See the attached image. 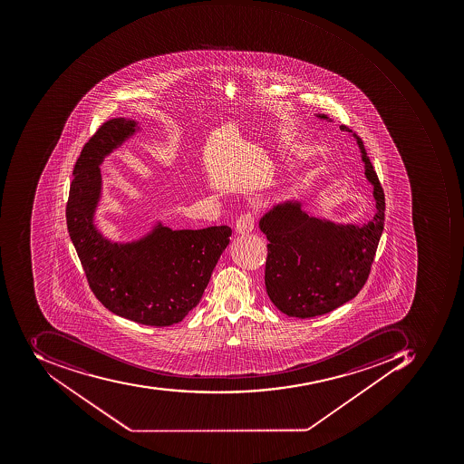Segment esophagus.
Returning a JSON list of instances; mask_svg holds the SVG:
<instances>
[{
	"label": "esophagus",
	"instance_id": "1",
	"mask_svg": "<svg viewBox=\"0 0 464 464\" xmlns=\"http://www.w3.org/2000/svg\"><path fill=\"white\" fill-rule=\"evenodd\" d=\"M253 227H255V219H253L252 214L240 215L239 219L237 221V225H235V234H249V232H252Z\"/></svg>",
	"mask_w": 464,
	"mask_h": 464
}]
</instances>
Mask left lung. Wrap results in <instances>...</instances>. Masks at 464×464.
Here are the masks:
<instances>
[{
    "mask_svg": "<svg viewBox=\"0 0 464 464\" xmlns=\"http://www.w3.org/2000/svg\"><path fill=\"white\" fill-rule=\"evenodd\" d=\"M319 120L332 122L324 114ZM356 140L364 176L374 187V217L362 225L341 224L313 217L296 199L273 205L260 218L267 237L265 284L271 303L295 318H314L353 300L369 278L375 250L384 229L385 201L379 177L362 139L342 125Z\"/></svg>",
    "mask_w": 464,
    "mask_h": 464,
    "instance_id": "1",
    "label": "left lung"
}]
</instances>
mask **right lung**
Returning <instances> with one entry per match:
<instances>
[{
    "instance_id": "right-lung-1",
    "label": "right lung",
    "mask_w": 464,
    "mask_h": 464,
    "mask_svg": "<svg viewBox=\"0 0 464 464\" xmlns=\"http://www.w3.org/2000/svg\"><path fill=\"white\" fill-rule=\"evenodd\" d=\"M138 121H107L85 143L72 170L66 218L87 281L111 313L149 326H170L196 308L229 245L227 225L177 229L156 221L148 234L112 242L95 224L105 156L140 132Z\"/></svg>"
}]
</instances>
